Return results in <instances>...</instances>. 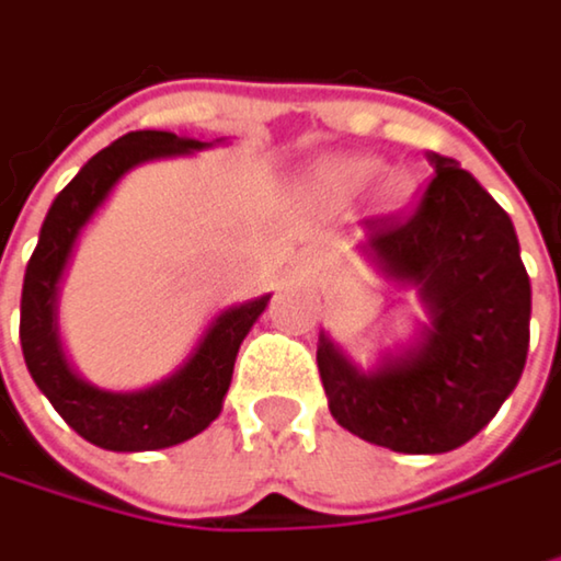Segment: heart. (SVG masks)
I'll use <instances>...</instances> for the list:
<instances>
[{
    "mask_svg": "<svg viewBox=\"0 0 561 561\" xmlns=\"http://www.w3.org/2000/svg\"><path fill=\"white\" fill-rule=\"evenodd\" d=\"M382 172V162L376 156H363V152H340V156H327L317 162L313 169V185L330 195V198H356L359 192H366L376 175ZM376 195L386 208H399L409 202L412 195V179L405 172H389L379 185Z\"/></svg>",
    "mask_w": 561,
    "mask_h": 561,
    "instance_id": "obj_1",
    "label": "heart"
}]
</instances>
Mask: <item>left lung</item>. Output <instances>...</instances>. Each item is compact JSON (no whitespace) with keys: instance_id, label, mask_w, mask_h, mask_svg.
<instances>
[{"instance_id":"left-lung-1","label":"left lung","mask_w":561,"mask_h":561,"mask_svg":"<svg viewBox=\"0 0 561 561\" xmlns=\"http://www.w3.org/2000/svg\"><path fill=\"white\" fill-rule=\"evenodd\" d=\"M434 175L409 218H369L363 251L427 307L421 340L359 373L320 336L330 412L356 437L399 454L467 444L516 389L529 353L533 290L510 215L457 165L427 152Z\"/></svg>"}]
</instances>
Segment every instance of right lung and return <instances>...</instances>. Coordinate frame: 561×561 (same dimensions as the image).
Listing matches in <instances>:
<instances>
[{"mask_svg": "<svg viewBox=\"0 0 561 561\" xmlns=\"http://www.w3.org/2000/svg\"><path fill=\"white\" fill-rule=\"evenodd\" d=\"M221 142V140H215ZM211 142L175 137L165 130H137L114 140L58 192L51 202L38 248L25 267L22 284V356L35 386L48 396L55 412L84 440L104 450H159L182 444L221 415L231 386L234 356L257 323L271 297L228 307L211 320L195 353L162 382L140 392H104L84 382L65 359L58 340V284L71 261L81 228L104 205L111 188L146 159L195 152Z\"/></svg>", "mask_w": 561, "mask_h": 561, "instance_id": "1", "label": "right lung"}]
</instances>
